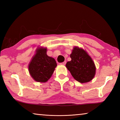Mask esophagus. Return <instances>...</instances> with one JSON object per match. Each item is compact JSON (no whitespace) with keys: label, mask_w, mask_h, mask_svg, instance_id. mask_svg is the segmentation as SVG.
I'll return each mask as SVG.
<instances>
[{"label":"esophagus","mask_w":120,"mask_h":120,"mask_svg":"<svg viewBox=\"0 0 120 120\" xmlns=\"http://www.w3.org/2000/svg\"><path fill=\"white\" fill-rule=\"evenodd\" d=\"M66 64V61H64V62H62V63H61V64H62V65H65Z\"/></svg>","instance_id":"1"}]
</instances>
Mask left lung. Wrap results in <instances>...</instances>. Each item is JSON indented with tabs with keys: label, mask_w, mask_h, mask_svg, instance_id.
I'll return each instance as SVG.
<instances>
[{
	"label": "left lung",
	"mask_w": 120,
	"mask_h": 120,
	"mask_svg": "<svg viewBox=\"0 0 120 120\" xmlns=\"http://www.w3.org/2000/svg\"><path fill=\"white\" fill-rule=\"evenodd\" d=\"M71 60L66 64V67L75 79L81 83L90 82L96 72L94 62L82 49L75 47L70 54Z\"/></svg>",
	"instance_id": "1"
}]
</instances>
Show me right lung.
I'll list each match as a JSON object with an SVG mask.
<instances>
[{
	"mask_svg": "<svg viewBox=\"0 0 120 120\" xmlns=\"http://www.w3.org/2000/svg\"><path fill=\"white\" fill-rule=\"evenodd\" d=\"M57 66L56 60L46 54V48H39L28 66L30 74L38 82H47Z\"/></svg>",
	"mask_w": 120,
	"mask_h": 120,
	"instance_id": "right-lung-1",
	"label": "right lung"
}]
</instances>
